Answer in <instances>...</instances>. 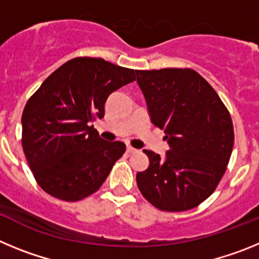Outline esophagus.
I'll return each instance as SVG.
<instances>
[{"mask_svg": "<svg viewBox=\"0 0 259 259\" xmlns=\"http://www.w3.org/2000/svg\"><path fill=\"white\" fill-rule=\"evenodd\" d=\"M136 152H137V149H135V148H132V146H130V145L127 146V153H128V154H134V153H136Z\"/></svg>", "mask_w": 259, "mask_h": 259, "instance_id": "34e87169", "label": "esophagus"}]
</instances>
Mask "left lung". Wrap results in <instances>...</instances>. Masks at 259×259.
Listing matches in <instances>:
<instances>
[{
  "label": "left lung",
  "mask_w": 259,
  "mask_h": 259,
  "mask_svg": "<svg viewBox=\"0 0 259 259\" xmlns=\"http://www.w3.org/2000/svg\"><path fill=\"white\" fill-rule=\"evenodd\" d=\"M150 120L170 145L164 158L152 150L137 172L144 197L163 211L198 206L215 191L233 148V124L212 87L191 68L136 71Z\"/></svg>",
  "instance_id": "left-lung-1"
}]
</instances>
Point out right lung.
<instances>
[{
	"label": "right lung",
	"mask_w": 259,
	"mask_h": 259,
	"mask_svg": "<svg viewBox=\"0 0 259 259\" xmlns=\"http://www.w3.org/2000/svg\"><path fill=\"white\" fill-rule=\"evenodd\" d=\"M134 80L131 68L79 57L57 68L27 101L23 150L47 193L79 201L98 191L125 145L105 141L91 123L104 118L107 97Z\"/></svg>",
	"instance_id": "right-lung-1"
}]
</instances>
